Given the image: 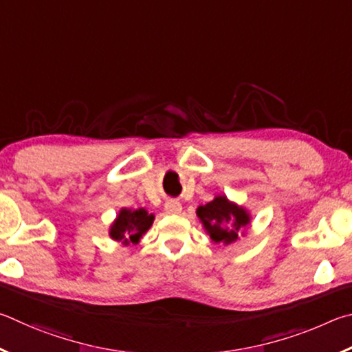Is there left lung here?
Here are the masks:
<instances>
[{
    "label": "left lung",
    "instance_id": "1",
    "mask_svg": "<svg viewBox=\"0 0 352 352\" xmlns=\"http://www.w3.org/2000/svg\"><path fill=\"white\" fill-rule=\"evenodd\" d=\"M154 223V214L148 213L146 208L122 207L116 219L109 224V238L123 245L129 243L139 244L142 236L150 230Z\"/></svg>",
    "mask_w": 352,
    "mask_h": 352
}]
</instances>
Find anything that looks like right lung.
<instances>
[{
  "label": "right lung",
  "mask_w": 352,
  "mask_h": 352,
  "mask_svg": "<svg viewBox=\"0 0 352 352\" xmlns=\"http://www.w3.org/2000/svg\"><path fill=\"white\" fill-rule=\"evenodd\" d=\"M199 223L213 244L229 245L236 243L239 233L245 236V229L252 223V214L244 206L230 201L226 195H218L206 206L196 208Z\"/></svg>",
  "instance_id": "obj_1"
}]
</instances>
